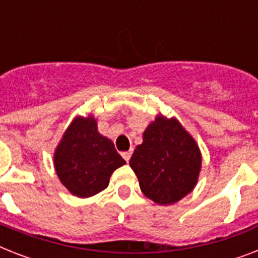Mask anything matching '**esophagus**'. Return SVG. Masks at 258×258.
I'll list each match as a JSON object with an SVG mask.
<instances>
[{
    "mask_svg": "<svg viewBox=\"0 0 258 258\" xmlns=\"http://www.w3.org/2000/svg\"><path fill=\"white\" fill-rule=\"evenodd\" d=\"M131 154H133V151L130 150V151H124V153H121V157L124 158L125 162L130 161V158H131Z\"/></svg>",
    "mask_w": 258,
    "mask_h": 258,
    "instance_id": "esophagus-1",
    "label": "esophagus"
}]
</instances>
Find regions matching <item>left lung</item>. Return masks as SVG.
Returning <instances> with one entry per match:
<instances>
[{
    "label": "left lung",
    "instance_id": "left-lung-1",
    "mask_svg": "<svg viewBox=\"0 0 258 258\" xmlns=\"http://www.w3.org/2000/svg\"><path fill=\"white\" fill-rule=\"evenodd\" d=\"M130 166L147 198L158 205H172L194 190L202 155L178 119L159 113L145 130Z\"/></svg>",
    "mask_w": 258,
    "mask_h": 258
}]
</instances>
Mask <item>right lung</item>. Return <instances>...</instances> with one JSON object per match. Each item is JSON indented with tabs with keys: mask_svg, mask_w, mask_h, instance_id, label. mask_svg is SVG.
Segmentation results:
<instances>
[{
	"mask_svg": "<svg viewBox=\"0 0 258 258\" xmlns=\"http://www.w3.org/2000/svg\"><path fill=\"white\" fill-rule=\"evenodd\" d=\"M53 165L58 179L71 194L88 198L103 191L109 176L125 161L112 141L97 131L93 115H88L71 121L54 150Z\"/></svg>",
	"mask_w": 258,
	"mask_h": 258,
	"instance_id": "1",
	"label": "right lung"
}]
</instances>
